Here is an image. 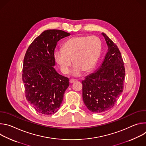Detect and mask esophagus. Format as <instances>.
Listing matches in <instances>:
<instances>
[{"instance_id": "1", "label": "esophagus", "mask_w": 146, "mask_h": 146, "mask_svg": "<svg viewBox=\"0 0 146 146\" xmlns=\"http://www.w3.org/2000/svg\"><path fill=\"white\" fill-rule=\"evenodd\" d=\"M69 81H70V83H73V82H74L76 81V79H70Z\"/></svg>"}]
</instances>
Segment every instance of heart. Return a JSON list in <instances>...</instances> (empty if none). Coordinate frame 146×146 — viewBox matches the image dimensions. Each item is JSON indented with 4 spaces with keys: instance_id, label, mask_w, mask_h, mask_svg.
<instances>
[{
    "instance_id": "1",
    "label": "heart",
    "mask_w": 146,
    "mask_h": 146,
    "mask_svg": "<svg viewBox=\"0 0 146 146\" xmlns=\"http://www.w3.org/2000/svg\"><path fill=\"white\" fill-rule=\"evenodd\" d=\"M102 51V43L95 36H77L68 40L62 50L55 52L54 56L60 71L68 74L72 65V74L80 75L91 72L95 68Z\"/></svg>"
}]
</instances>
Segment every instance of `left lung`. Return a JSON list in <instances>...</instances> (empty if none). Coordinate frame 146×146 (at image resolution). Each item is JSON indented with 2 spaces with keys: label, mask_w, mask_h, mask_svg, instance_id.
I'll return each instance as SVG.
<instances>
[{
  "label": "left lung",
  "mask_w": 146,
  "mask_h": 146,
  "mask_svg": "<svg viewBox=\"0 0 146 146\" xmlns=\"http://www.w3.org/2000/svg\"><path fill=\"white\" fill-rule=\"evenodd\" d=\"M108 52L99 69L82 81V99L89 110L102 113L114 106L123 91L125 67L117 46L105 34Z\"/></svg>",
  "instance_id": "8db88e82"
}]
</instances>
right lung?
Here are the masks:
<instances>
[{
  "mask_svg": "<svg viewBox=\"0 0 146 146\" xmlns=\"http://www.w3.org/2000/svg\"><path fill=\"white\" fill-rule=\"evenodd\" d=\"M70 35L58 29L45 31L32 41L25 55L23 80L26 99L40 114L57 112L69 86V78L59 74L53 66L57 42Z\"/></svg>",
  "mask_w": 146,
  "mask_h": 146,
  "instance_id": "1",
  "label": "right lung"
}]
</instances>
